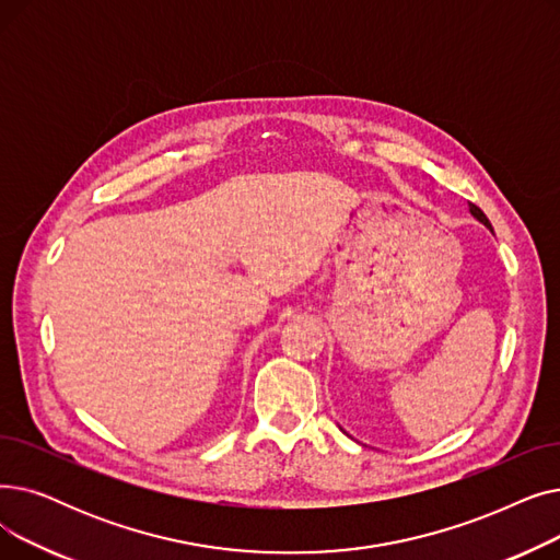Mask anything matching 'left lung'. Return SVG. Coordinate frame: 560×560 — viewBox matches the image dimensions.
I'll return each mask as SVG.
<instances>
[{"label":"left lung","mask_w":560,"mask_h":560,"mask_svg":"<svg viewBox=\"0 0 560 560\" xmlns=\"http://www.w3.org/2000/svg\"><path fill=\"white\" fill-rule=\"evenodd\" d=\"M469 211H471V214H474V217H476L478 221H481L483 225H488V228H490V221H488V217H486V214H483V211H481V209H478L476 205H469Z\"/></svg>","instance_id":"8db88e82"}]
</instances>
